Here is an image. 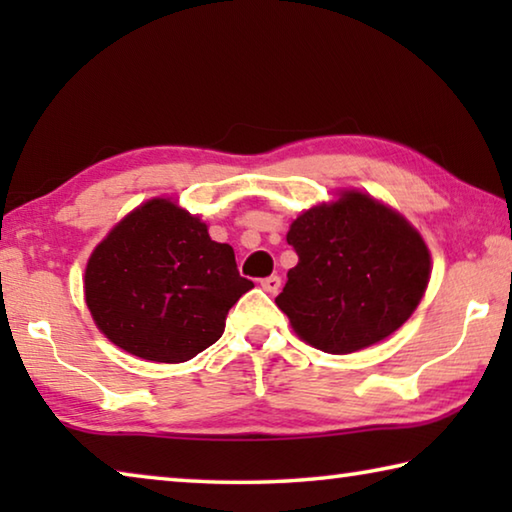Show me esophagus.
Masks as SVG:
<instances>
[{
    "mask_svg": "<svg viewBox=\"0 0 512 512\" xmlns=\"http://www.w3.org/2000/svg\"><path fill=\"white\" fill-rule=\"evenodd\" d=\"M259 284H262L264 291L277 293V291H280L282 280H280V277H277V275H268V277H264V280H259Z\"/></svg>",
    "mask_w": 512,
    "mask_h": 512,
    "instance_id": "esophagus-1",
    "label": "esophagus"
}]
</instances>
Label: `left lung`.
Wrapping results in <instances>:
<instances>
[{
  "instance_id": "left-lung-1",
  "label": "left lung",
  "mask_w": 512,
  "mask_h": 512,
  "mask_svg": "<svg viewBox=\"0 0 512 512\" xmlns=\"http://www.w3.org/2000/svg\"><path fill=\"white\" fill-rule=\"evenodd\" d=\"M287 244L298 264L275 305L302 341L348 354L391 336L418 307L431 259L409 221L375 198L345 192L302 212Z\"/></svg>"
}]
</instances>
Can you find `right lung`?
I'll use <instances>...</instances> for the list:
<instances>
[{"mask_svg":"<svg viewBox=\"0 0 512 512\" xmlns=\"http://www.w3.org/2000/svg\"><path fill=\"white\" fill-rule=\"evenodd\" d=\"M253 289L235 250L167 198L137 207L112 228L85 268L94 323L121 350L183 363L221 339L230 307Z\"/></svg>","mask_w":512,"mask_h":512,"instance_id":"obj_1","label":"right lung"}]
</instances>
